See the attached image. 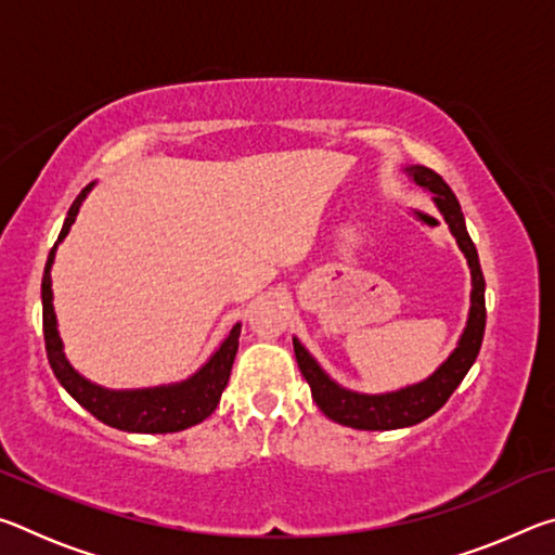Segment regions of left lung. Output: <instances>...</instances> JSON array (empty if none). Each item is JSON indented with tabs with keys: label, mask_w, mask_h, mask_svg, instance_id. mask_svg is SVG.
Segmentation results:
<instances>
[{
	"label": "left lung",
	"mask_w": 555,
	"mask_h": 555,
	"mask_svg": "<svg viewBox=\"0 0 555 555\" xmlns=\"http://www.w3.org/2000/svg\"><path fill=\"white\" fill-rule=\"evenodd\" d=\"M413 183L426 188L434 195V203L438 212L443 215L448 222L450 234H453L460 251H463L469 267V279H473V291H469V311L465 331L460 335L455 350L448 354V360L440 367L428 374L426 379L409 387H401L397 391L384 393H362L345 389L337 384L331 374H327L315 357L300 345L298 337H294V352L298 370L304 374L308 387H311L313 399L327 418L340 426H350L357 430H397L416 426L421 421L443 406L450 399V393L457 389V384L465 379V374L473 367L480 352L482 337H485V276L480 269V257L473 240H469L463 210L455 193L450 191L448 183L438 173L430 171L426 166H406L403 168Z\"/></svg>",
	"instance_id": "left-lung-1"
}]
</instances>
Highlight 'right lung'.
Masks as SVG:
<instances>
[{"label": "right lung", "instance_id": "obj_1", "mask_svg": "<svg viewBox=\"0 0 555 555\" xmlns=\"http://www.w3.org/2000/svg\"><path fill=\"white\" fill-rule=\"evenodd\" d=\"M92 188H95V181L82 188L78 198L73 201L68 218H65L63 230L59 234V242L53 244L49 261H46L43 269V337L51 370L55 374V379L61 382V387L68 391L82 409L90 411L98 421H102V424L127 430V434H176V430H185L208 418L215 406L220 403L222 391L228 387L234 354H237L240 347L242 323H234L218 350L208 357V362L183 382L162 384V387L146 389H107L82 377L63 352L59 321H55L53 311L51 269L55 249H59V244L65 240V234L70 232L73 222L80 212V205L88 198Z\"/></svg>", "mask_w": 555, "mask_h": 555}]
</instances>
